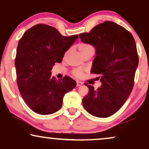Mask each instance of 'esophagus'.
<instances>
[{"instance_id":"obj_1","label":"esophagus","mask_w":149,"mask_h":149,"mask_svg":"<svg viewBox=\"0 0 149 149\" xmlns=\"http://www.w3.org/2000/svg\"><path fill=\"white\" fill-rule=\"evenodd\" d=\"M76 86H82V84H83V83H82V82H80V81H77L76 82Z\"/></svg>"}]
</instances>
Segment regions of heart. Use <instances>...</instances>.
Here are the masks:
<instances>
[{"mask_svg":"<svg viewBox=\"0 0 149 149\" xmlns=\"http://www.w3.org/2000/svg\"><path fill=\"white\" fill-rule=\"evenodd\" d=\"M78 48L82 55L85 54L86 52H89V51H94L93 47H92L91 45L86 44V43H80V44H78ZM72 73L75 76L80 77L82 76V72L80 69H74V70L72 71Z\"/></svg>","mask_w":149,"mask_h":149,"instance_id":"b5f03b06","label":"heart"}]
</instances>
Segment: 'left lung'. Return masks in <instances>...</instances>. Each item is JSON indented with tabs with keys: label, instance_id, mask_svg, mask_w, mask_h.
Returning a JSON list of instances; mask_svg holds the SVG:
<instances>
[{
	"label": "left lung",
	"instance_id": "1",
	"mask_svg": "<svg viewBox=\"0 0 149 149\" xmlns=\"http://www.w3.org/2000/svg\"><path fill=\"white\" fill-rule=\"evenodd\" d=\"M79 38L95 48L91 72L99 74L102 82L96 90L85 84L88 93L82 99L83 107L92 116L107 118L121 108L132 91L139 62L136 44L129 31L111 21L97 24Z\"/></svg>",
	"mask_w": 149,
	"mask_h": 149
}]
</instances>
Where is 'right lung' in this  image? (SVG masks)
<instances>
[{"mask_svg":"<svg viewBox=\"0 0 149 149\" xmlns=\"http://www.w3.org/2000/svg\"><path fill=\"white\" fill-rule=\"evenodd\" d=\"M78 35L63 36L56 28L38 24L24 33L15 59L17 84L22 98L33 111L49 115L62 107L65 94L76 86L69 76L56 80L51 70L61 63Z\"/></svg>","mask_w":149,"mask_h":149,"instance_id":"1","label":"right lung"}]
</instances>
